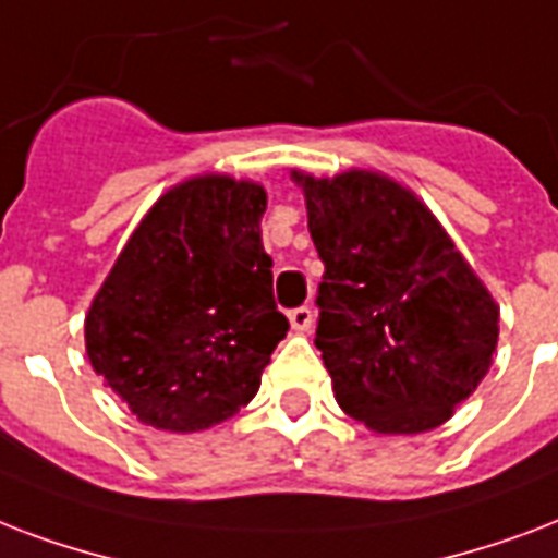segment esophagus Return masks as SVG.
Segmentation results:
<instances>
[{
	"mask_svg": "<svg viewBox=\"0 0 558 558\" xmlns=\"http://www.w3.org/2000/svg\"><path fill=\"white\" fill-rule=\"evenodd\" d=\"M288 319H291L293 331H308L311 323H314V314H311V308L300 305V308L288 311Z\"/></svg>",
	"mask_w": 558,
	"mask_h": 558,
	"instance_id": "34e87169",
	"label": "esophagus"
}]
</instances>
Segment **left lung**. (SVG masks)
Returning <instances> with one entry per match:
<instances>
[{
	"instance_id": "8db88e82",
	"label": "left lung",
	"mask_w": 558,
	"mask_h": 558,
	"mask_svg": "<svg viewBox=\"0 0 558 558\" xmlns=\"http://www.w3.org/2000/svg\"><path fill=\"white\" fill-rule=\"evenodd\" d=\"M293 177L326 265L314 343L338 404L378 434L442 425L489 373L495 300L399 183L369 171Z\"/></svg>"
}]
</instances>
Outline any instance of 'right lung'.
I'll return each instance as SVG.
<instances>
[{
	"label": "right lung",
	"mask_w": 558,
	"mask_h": 558,
	"mask_svg": "<svg viewBox=\"0 0 558 558\" xmlns=\"http://www.w3.org/2000/svg\"><path fill=\"white\" fill-rule=\"evenodd\" d=\"M267 194L232 177L177 185L145 215L86 314V355L140 422L192 434L239 413L288 319L262 244Z\"/></svg>",
	"instance_id": "obj_1"
}]
</instances>
